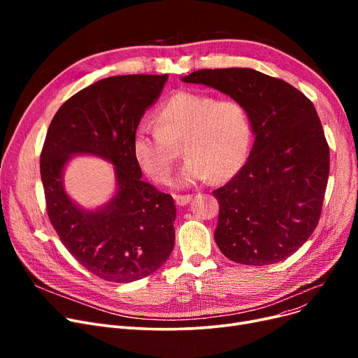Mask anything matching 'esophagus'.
Returning <instances> with one entry per match:
<instances>
[{
	"instance_id": "obj_1",
	"label": "esophagus",
	"mask_w": 358,
	"mask_h": 358,
	"mask_svg": "<svg viewBox=\"0 0 358 358\" xmlns=\"http://www.w3.org/2000/svg\"><path fill=\"white\" fill-rule=\"evenodd\" d=\"M192 199H193L192 194H174V200L178 206H185L187 203H190Z\"/></svg>"
}]
</instances>
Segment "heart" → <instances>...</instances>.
Segmentation results:
<instances>
[{"label": "heart", "mask_w": 358, "mask_h": 358, "mask_svg": "<svg viewBox=\"0 0 358 358\" xmlns=\"http://www.w3.org/2000/svg\"><path fill=\"white\" fill-rule=\"evenodd\" d=\"M251 141L250 113L239 100L180 90L158 107L157 124L135 129L131 150L150 178L165 182L182 145L187 159L174 182L192 185L234 177L248 158Z\"/></svg>", "instance_id": "1"}]
</instances>
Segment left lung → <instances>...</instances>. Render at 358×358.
<instances>
[{
	"instance_id": "8db88e82",
	"label": "left lung",
	"mask_w": 358,
	"mask_h": 358,
	"mask_svg": "<svg viewBox=\"0 0 358 358\" xmlns=\"http://www.w3.org/2000/svg\"><path fill=\"white\" fill-rule=\"evenodd\" d=\"M204 84L248 108L255 141L247 164L220 189L215 241L231 261H283L317 227L329 177V146L312 101L289 83L250 68L200 69Z\"/></svg>"
}]
</instances>
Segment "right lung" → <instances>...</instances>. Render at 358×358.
I'll return each instance as SVG.
<instances>
[{
  "label": "right lung",
  "instance_id": "add662e5",
  "mask_svg": "<svg viewBox=\"0 0 358 358\" xmlns=\"http://www.w3.org/2000/svg\"><path fill=\"white\" fill-rule=\"evenodd\" d=\"M166 80V73L120 75L91 84L56 111L42 148L41 176L52 227L83 267L107 281L130 283L150 275L174 248V199L142 181L131 150L135 129ZM77 153L115 165L118 193L99 211L80 210L63 190V166Z\"/></svg>",
  "mask_w": 358,
  "mask_h": 358
}]
</instances>
